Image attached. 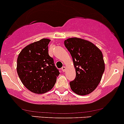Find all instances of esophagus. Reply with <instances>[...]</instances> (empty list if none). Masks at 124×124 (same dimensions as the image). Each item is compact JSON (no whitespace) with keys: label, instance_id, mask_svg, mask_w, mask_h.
<instances>
[{"label":"esophagus","instance_id":"obj_1","mask_svg":"<svg viewBox=\"0 0 124 124\" xmlns=\"http://www.w3.org/2000/svg\"><path fill=\"white\" fill-rule=\"evenodd\" d=\"M62 71H65V70H66V67H65V66H63V67H62Z\"/></svg>","mask_w":124,"mask_h":124}]
</instances>
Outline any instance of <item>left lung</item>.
Here are the masks:
<instances>
[{"label": "left lung", "instance_id": "8db88e82", "mask_svg": "<svg viewBox=\"0 0 124 124\" xmlns=\"http://www.w3.org/2000/svg\"><path fill=\"white\" fill-rule=\"evenodd\" d=\"M64 45L76 69V78L70 82L71 90L78 95L89 94L98 86L104 71L101 51L93 43L77 38L66 40Z\"/></svg>", "mask_w": 124, "mask_h": 124}]
</instances>
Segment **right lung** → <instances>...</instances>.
Masks as SVG:
<instances>
[{
    "mask_svg": "<svg viewBox=\"0 0 124 124\" xmlns=\"http://www.w3.org/2000/svg\"><path fill=\"white\" fill-rule=\"evenodd\" d=\"M50 40L42 39L23 49L17 59L18 75L32 93L43 94L51 90L59 75L54 59L48 54Z\"/></svg>",
    "mask_w": 124,
    "mask_h": 124,
    "instance_id": "add662e5",
    "label": "right lung"
}]
</instances>
